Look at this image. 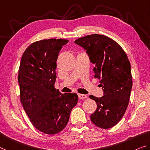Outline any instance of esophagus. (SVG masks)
I'll list each match as a JSON object with an SVG mask.
<instances>
[{
	"instance_id": "1",
	"label": "esophagus",
	"mask_w": 150,
	"mask_h": 150,
	"mask_svg": "<svg viewBox=\"0 0 150 150\" xmlns=\"http://www.w3.org/2000/svg\"><path fill=\"white\" fill-rule=\"evenodd\" d=\"M78 97H79L80 99H84V98H87L88 96H87L86 94H78Z\"/></svg>"
}]
</instances>
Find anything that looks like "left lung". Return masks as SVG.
I'll return each mask as SVG.
<instances>
[{"mask_svg":"<svg viewBox=\"0 0 150 150\" xmlns=\"http://www.w3.org/2000/svg\"><path fill=\"white\" fill-rule=\"evenodd\" d=\"M74 43L86 50L95 64L94 77L103 91L102 97L89 96L97 105L91 121L98 127L109 129L121 120L129 101L133 83L129 60L121 46L107 36L93 34Z\"/></svg>","mask_w":150,"mask_h":150,"instance_id":"left-lung-1","label":"left lung"}]
</instances>
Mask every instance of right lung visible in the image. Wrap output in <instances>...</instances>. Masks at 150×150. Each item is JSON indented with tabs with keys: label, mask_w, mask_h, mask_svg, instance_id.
Wrapping results in <instances>:
<instances>
[{
	"label": "right lung",
	"mask_w": 150,
	"mask_h": 150,
	"mask_svg": "<svg viewBox=\"0 0 150 150\" xmlns=\"http://www.w3.org/2000/svg\"><path fill=\"white\" fill-rule=\"evenodd\" d=\"M68 42L62 39L36 41L21 59V102L33 125L46 134H56L65 128L78 100L76 93L63 94L54 88L58 54Z\"/></svg>",
	"instance_id": "1"
}]
</instances>
